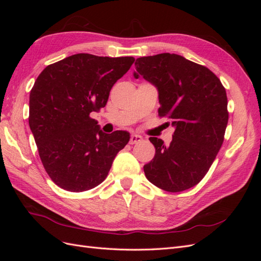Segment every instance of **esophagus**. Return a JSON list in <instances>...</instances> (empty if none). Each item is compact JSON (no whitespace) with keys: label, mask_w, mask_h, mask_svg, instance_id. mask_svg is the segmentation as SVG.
<instances>
[{"label":"esophagus","mask_w":261,"mask_h":261,"mask_svg":"<svg viewBox=\"0 0 261 261\" xmlns=\"http://www.w3.org/2000/svg\"><path fill=\"white\" fill-rule=\"evenodd\" d=\"M140 141H143V137H141L140 135H137V134H133V135L130 136V139H129V144L135 145V144L140 143Z\"/></svg>","instance_id":"obj_1"}]
</instances>
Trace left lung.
Here are the masks:
<instances>
[{
  "instance_id": "left-lung-1",
  "label": "left lung",
  "mask_w": 261,
  "mask_h": 261,
  "mask_svg": "<svg viewBox=\"0 0 261 261\" xmlns=\"http://www.w3.org/2000/svg\"><path fill=\"white\" fill-rule=\"evenodd\" d=\"M134 77L143 76L159 93V115L175 127L169 146L150 137L153 159L145 164L149 181L177 193L197 185L207 174L223 144L228 121L224 87L209 68L178 54L139 58Z\"/></svg>"
}]
</instances>
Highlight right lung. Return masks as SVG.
Wrapping results in <instances>:
<instances>
[{"mask_svg": "<svg viewBox=\"0 0 261 261\" xmlns=\"http://www.w3.org/2000/svg\"><path fill=\"white\" fill-rule=\"evenodd\" d=\"M133 57L70 55L46 66L29 96V126L41 162L51 179L68 192H85L108 176L129 133L106 134L91 112L105 108Z\"/></svg>", "mask_w": 261, "mask_h": 261, "instance_id": "add662e5", "label": "right lung"}]
</instances>
